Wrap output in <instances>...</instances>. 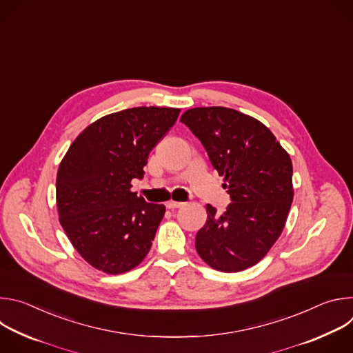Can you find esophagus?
Wrapping results in <instances>:
<instances>
[{
	"instance_id": "esophagus-1",
	"label": "esophagus",
	"mask_w": 353,
	"mask_h": 353,
	"mask_svg": "<svg viewBox=\"0 0 353 353\" xmlns=\"http://www.w3.org/2000/svg\"><path fill=\"white\" fill-rule=\"evenodd\" d=\"M184 205V203H177V201H168L166 207L169 210H176V208H181Z\"/></svg>"
}]
</instances>
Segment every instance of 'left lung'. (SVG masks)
Here are the masks:
<instances>
[{
  "instance_id": "left-lung-1",
  "label": "left lung",
  "mask_w": 353,
  "mask_h": 353,
  "mask_svg": "<svg viewBox=\"0 0 353 353\" xmlns=\"http://www.w3.org/2000/svg\"><path fill=\"white\" fill-rule=\"evenodd\" d=\"M180 121L207 149L232 199L222 215L207 205L196 253L222 272L256 265L281 236L292 205L289 154L261 121L233 109L194 108Z\"/></svg>"
}]
</instances>
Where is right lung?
I'll list each match as a JSON object with an SVG mask.
<instances>
[{
  "mask_svg": "<svg viewBox=\"0 0 353 353\" xmlns=\"http://www.w3.org/2000/svg\"><path fill=\"white\" fill-rule=\"evenodd\" d=\"M180 109L142 106L108 114L70 145L56 181L60 223L81 257L110 275L131 271L149 253L165 205L131 191L149 152Z\"/></svg>",
  "mask_w": 353,
  "mask_h": 353,
  "instance_id": "right-lung-1",
  "label": "right lung"
}]
</instances>
